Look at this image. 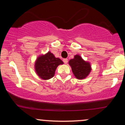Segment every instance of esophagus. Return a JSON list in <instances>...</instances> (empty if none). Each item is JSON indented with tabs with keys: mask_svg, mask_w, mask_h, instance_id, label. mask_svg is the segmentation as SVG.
Instances as JSON below:
<instances>
[{
	"mask_svg": "<svg viewBox=\"0 0 125 125\" xmlns=\"http://www.w3.org/2000/svg\"><path fill=\"white\" fill-rule=\"evenodd\" d=\"M63 61L64 64H67L68 60H67V59H63Z\"/></svg>",
	"mask_w": 125,
	"mask_h": 125,
	"instance_id": "1",
	"label": "esophagus"
}]
</instances>
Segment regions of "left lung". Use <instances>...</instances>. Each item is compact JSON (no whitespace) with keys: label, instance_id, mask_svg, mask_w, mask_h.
Segmentation results:
<instances>
[{"label":"left lung","instance_id":"8db88e82","mask_svg":"<svg viewBox=\"0 0 125 125\" xmlns=\"http://www.w3.org/2000/svg\"><path fill=\"white\" fill-rule=\"evenodd\" d=\"M71 66L72 71L77 79H83L86 78L91 71V66L89 62L84 61L79 54L74 56L69 62Z\"/></svg>","mask_w":125,"mask_h":125}]
</instances>
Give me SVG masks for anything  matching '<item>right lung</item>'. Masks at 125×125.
<instances>
[{
	"label": "right lung",
	"mask_w": 125,
	"mask_h": 125,
	"mask_svg": "<svg viewBox=\"0 0 125 125\" xmlns=\"http://www.w3.org/2000/svg\"><path fill=\"white\" fill-rule=\"evenodd\" d=\"M62 64V61L55 58L53 54L48 52L37 58L35 64L36 73L42 79H50L54 76L57 67Z\"/></svg>",
	"instance_id": "right-lung-1"
}]
</instances>
